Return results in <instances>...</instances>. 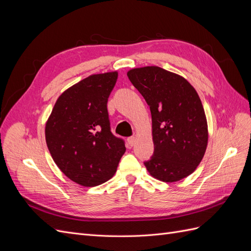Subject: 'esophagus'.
I'll return each mask as SVG.
<instances>
[{
    "instance_id": "obj_1",
    "label": "esophagus",
    "mask_w": 251,
    "mask_h": 251,
    "mask_svg": "<svg viewBox=\"0 0 251 251\" xmlns=\"http://www.w3.org/2000/svg\"><path fill=\"white\" fill-rule=\"evenodd\" d=\"M135 142H136V138L135 137H128L127 138V144L130 147H133L134 144H135Z\"/></svg>"
}]
</instances>
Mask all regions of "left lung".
Segmentation results:
<instances>
[{
    "instance_id": "obj_1",
    "label": "left lung",
    "mask_w": 251,
    "mask_h": 251,
    "mask_svg": "<svg viewBox=\"0 0 251 251\" xmlns=\"http://www.w3.org/2000/svg\"><path fill=\"white\" fill-rule=\"evenodd\" d=\"M127 77L150 105L154 154L144 162L154 178L176 182L199 165L208 141L207 121L194 87L160 67L136 68Z\"/></svg>"
}]
</instances>
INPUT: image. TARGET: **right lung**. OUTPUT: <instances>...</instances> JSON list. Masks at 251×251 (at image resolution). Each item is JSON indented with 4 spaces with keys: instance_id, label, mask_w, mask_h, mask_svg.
I'll return each instance as SVG.
<instances>
[{
    "instance_id": "right-lung-1",
    "label": "right lung",
    "mask_w": 251,
    "mask_h": 251,
    "mask_svg": "<svg viewBox=\"0 0 251 251\" xmlns=\"http://www.w3.org/2000/svg\"><path fill=\"white\" fill-rule=\"evenodd\" d=\"M117 72L94 74L58 97L45 135L53 160L82 186H96L116 173L126 151L124 139L111 132L108 98Z\"/></svg>"
}]
</instances>
